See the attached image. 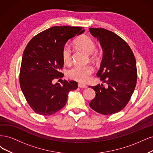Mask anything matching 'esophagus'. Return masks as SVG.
Listing matches in <instances>:
<instances>
[{
    "instance_id": "1",
    "label": "esophagus",
    "mask_w": 153,
    "mask_h": 153,
    "mask_svg": "<svg viewBox=\"0 0 153 153\" xmlns=\"http://www.w3.org/2000/svg\"><path fill=\"white\" fill-rule=\"evenodd\" d=\"M78 86L79 88H85L87 87L86 85H85V84H82V83H78Z\"/></svg>"
}]
</instances>
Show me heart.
<instances>
[{
	"label": "heart",
	"instance_id": "obj_1",
	"mask_svg": "<svg viewBox=\"0 0 153 153\" xmlns=\"http://www.w3.org/2000/svg\"><path fill=\"white\" fill-rule=\"evenodd\" d=\"M74 44L76 46L89 55L90 59L95 62L97 60L98 55L96 50V45L92 39L87 36L82 35L77 38ZM72 51L71 46L66 44L63 46L62 50V56L65 63H70L72 61ZM93 71L91 65H76L71 68L67 71V76L71 79L78 82H85L89 80L90 77Z\"/></svg>",
	"mask_w": 153,
	"mask_h": 153
}]
</instances>
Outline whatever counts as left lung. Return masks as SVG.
<instances>
[{
  "label": "left lung",
  "mask_w": 153,
  "mask_h": 153,
  "mask_svg": "<svg viewBox=\"0 0 153 153\" xmlns=\"http://www.w3.org/2000/svg\"><path fill=\"white\" fill-rule=\"evenodd\" d=\"M99 41L103 58L97 76L103 84L92 88L96 96L90 102L93 110L103 115L117 113L130 101L137 84L136 60L130 47L122 38L105 28H90Z\"/></svg>",
  "instance_id": "left-lung-1"
}]
</instances>
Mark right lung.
I'll use <instances>...</instances> for the list:
<instances>
[{"label": "right lung", "mask_w": 153, "mask_h": 153, "mask_svg": "<svg viewBox=\"0 0 153 153\" xmlns=\"http://www.w3.org/2000/svg\"><path fill=\"white\" fill-rule=\"evenodd\" d=\"M84 32L79 27H53L33 37L25 49L19 85L28 105L37 114H55L65 105L69 91L77 88L74 81H62V85L54 81L63 76V46Z\"/></svg>", "instance_id": "obj_1"}]
</instances>
